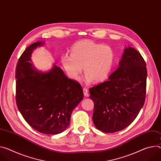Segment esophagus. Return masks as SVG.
<instances>
[{
	"mask_svg": "<svg viewBox=\"0 0 161 161\" xmlns=\"http://www.w3.org/2000/svg\"><path fill=\"white\" fill-rule=\"evenodd\" d=\"M83 94L85 97H88L89 96V92H88V90H87L86 87H84V88L83 89Z\"/></svg>",
	"mask_w": 161,
	"mask_h": 161,
	"instance_id": "1",
	"label": "esophagus"
}]
</instances>
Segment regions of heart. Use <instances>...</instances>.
Returning <instances> with one entry per match:
<instances>
[{"label": "heart", "instance_id": "heart-1", "mask_svg": "<svg viewBox=\"0 0 161 161\" xmlns=\"http://www.w3.org/2000/svg\"><path fill=\"white\" fill-rule=\"evenodd\" d=\"M71 54H65L62 57V64L72 79L78 80L82 71L85 81L91 83L106 79L113 68L115 53L113 49L103 43L92 40H81L75 43L70 49Z\"/></svg>", "mask_w": 161, "mask_h": 161}]
</instances>
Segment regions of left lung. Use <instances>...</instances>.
Masks as SVG:
<instances>
[{
    "mask_svg": "<svg viewBox=\"0 0 161 161\" xmlns=\"http://www.w3.org/2000/svg\"><path fill=\"white\" fill-rule=\"evenodd\" d=\"M140 53L125 48L119 67L108 80L89 89L94 107L96 127L114 133L129 126L144 105L147 92V69Z\"/></svg>",
    "mask_w": 161,
    "mask_h": 161,
    "instance_id": "8db88e82",
    "label": "left lung"
}]
</instances>
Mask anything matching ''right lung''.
I'll return each mask as SVG.
<instances>
[{
	"label": "right lung",
	"instance_id": "right-lung-1",
	"mask_svg": "<svg viewBox=\"0 0 161 161\" xmlns=\"http://www.w3.org/2000/svg\"><path fill=\"white\" fill-rule=\"evenodd\" d=\"M36 42L25 49L17 64L16 103L25 121L45 134H58L69 125L72 110L83 97L80 84L56 65L47 72L35 70L31 60Z\"/></svg>",
	"mask_w": 161,
	"mask_h": 161
}]
</instances>
